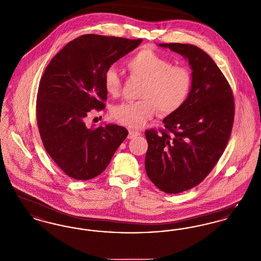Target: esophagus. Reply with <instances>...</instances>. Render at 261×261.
Masks as SVG:
<instances>
[{
	"instance_id": "34e87169",
	"label": "esophagus",
	"mask_w": 261,
	"mask_h": 261,
	"mask_svg": "<svg viewBox=\"0 0 261 261\" xmlns=\"http://www.w3.org/2000/svg\"><path fill=\"white\" fill-rule=\"evenodd\" d=\"M140 136V133L133 131V130H129V134H128V139H133L135 137Z\"/></svg>"
}]
</instances>
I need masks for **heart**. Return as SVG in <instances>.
<instances>
[{"instance_id":"1","label":"heart","mask_w":261,"mask_h":261,"mask_svg":"<svg viewBox=\"0 0 261 261\" xmlns=\"http://www.w3.org/2000/svg\"><path fill=\"white\" fill-rule=\"evenodd\" d=\"M133 77L144 81L139 97L141 100L124 102L113 108L112 118L131 129H140L156 112L170 115L178 112L190 96L193 77L182 66H172L171 62L150 47L134 54L127 62ZM103 87L112 97H118L121 78L115 67L110 66L103 73Z\"/></svg>"}]
</instances>
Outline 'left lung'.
<instances>
[{"instance_id":"1","label":"left lung","mask_w":261,"mask_h":261,"mask_svg":"<svg viewBox=\"0 0 261 261\" xmlns=\"http://www.w3.org/2000/svg\"><path fill=\"white\" fill-rule=\"evenodd\" d=\"M186 59L193 86L185 105L146 131L145 168L162 192L178 194L199 185L219 161L231 135L235 103L231 87L211 57L194 45L159 44Z\"/></svg>"}]
</instances>
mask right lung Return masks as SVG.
Returning a JSON list of instances; mask_svg holds the SVG:
<instances>
[{
    "instance_id": "right-lung-1",
    "label": "right lung",
    "mask_w": 261,
    "mask_h": 261,
    "mask_svg": "<svg viewBox=\"0 0 261 261\" xmlns=\"http://www.w3.org/2000/svg\"><path fill=\"white\" fill-rule=\"evenodd\" d=\"M142 39L86 34L66 44L46 67L37 94L40 136L53 161L69 177L90 180L101 173L128 135L122 126L88 128V113L103 110V73Z\"/></svg>"
}]
</instances>
